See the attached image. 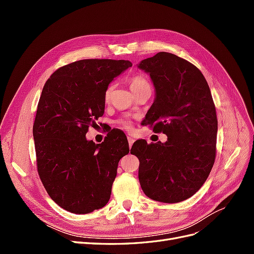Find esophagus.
Segmentation results:
<instances>
[{
    "instance_id": "1",
    "label": "esophagus",
    "mask_w": 254,
    "mask_h": 254,
    "mask_svg": "<svg viewBox=\"0 0 254 254\" xmlns=\"http://www.w3.org/2000/svg\"><path fill=\"white\" fill-rule=\"evenodd\" d=\"M127 139H128V143H129V146H130V147H131L132 144H133V142H134V139H133V137H131V136H128Z\"/></svg>"
}]
</instances>
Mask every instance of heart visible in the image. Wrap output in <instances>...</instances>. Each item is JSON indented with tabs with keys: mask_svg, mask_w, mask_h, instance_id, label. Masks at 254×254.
Instances as JSON below:
<instances>
[{
	"mask_svg": "<svg viewBox=\"0 0 254 254\" xmlns=\"http://www.w3.org/2000/svg\"><path fill=\"white\" fill-rule=\"evenodd\" d=\"M129 84H130V89H131V91L133 92V94L135 93V92L140 91L141 89H144V88H150V84L148 82V80L146 79L144 76L142 75H135L133 76V77L130 78L129 80ZM113 88L114 86L113 84H110V86L106 89L105 91V101L108 102L110 99V96L112 94V91H113ZM118 125L123 128V129H126V130H130L132 128V123L131 121H130L129 119L127 118H123V119H120L118 120Z\"/></svg>",
	"mask_w": 254,
	"mask_h": 254,
	"instance_id": "obj_1",
	"label": "heart"
}]
</instances>
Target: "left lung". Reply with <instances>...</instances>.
Instances as JSON below:
<instances>
[{"label":"left lung","mask_w":254,"mask_h":254,"mask_svg":"<svg viewBox=\"0 0 254 254\" xmlns=\"http://www.w3.org/2000/svg\"><path fill=\"white\" fill-rule=\"evenodd\" d=\"M137 66L156 90L143 125L167 135L165 143L132 145L141 188L152 200L180 202L202 187L216 156L217 117L209 84L198 67L171 53L160 52Z\"/></svg>","instance_id":"left-lung-1"}]
</instances>
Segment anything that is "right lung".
<instances>
[{"mask_svg": "<svg viewBox=\"0 0 254 254\" xmlns=\"http://www.w3.org/2000/svg\"><path fill=\"white\" fill-rule=\"evenodd\" d=\"M132 64L82 59L59 67L45 82L33 127L38 174L50 197L63 209L88 214L108 203L127 137L86 139L105 111V91ZM118 133H121L118 131Z\"/></svg>", "mask_w": 254, "mask_h": 254, "instance_id": "right-lung-1", "label": "right lung"}]
</instances>
